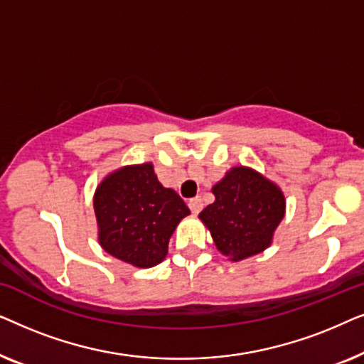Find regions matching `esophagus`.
<instances>
[{
	"instance_id": "obj_1",
	"label": "esophagus",
	"mask_w": 364,
	"mask_h": 364,
	"mask_svg": "<svg viewBox=\"0 0 364 364\" xmlns=\"http://www.w3.org/2000/svg\"><path fill=\"white\" fill-rule=\"evenodd\" d=\"M188 208H191V212L192 213H197L202 210L203 208V202H202V198L200 197H193V198H191V200H188Z\"/></svg>"
}]
</instances>
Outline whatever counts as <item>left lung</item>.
I'll list each match as a JSON object with an SVG mask.
<instances>
[{
  "label": "left lung",
  "mask_w": 364,
  "mask_h": 364,
  "mask_svg": "<svg viewBox=\"0 0 364 364\" xmlns=\"http://www.w3.org/2000/svg\"><path fill=\"white\" fill-rule=\"evenodd\" d=\"M215 202L200 212L218 252L240 262L270 247L285 215L280 187L250 167H232L212 187Z\"/></svg>",
  "instance_id": "left-lung-1"
}]
</instances>
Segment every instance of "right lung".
<instances>
[{
  "label": "right lung",
  "mask_w": 364,
  "mask_h": 364,
  "mask_svg": "<svg viewBox=\"0 0 364 364\" xmlns=\"http://www.w3.org/2000/svg\"><path fill=\"white\" fill-rule=\"evenodd\" d=\"M99 243L109 255L151 268L167 255L168 240L191 210L157 181L151 162L117 168L94 193Z\"/></svg>",
  "instance_id": "add662e5"
}]
</instances>
